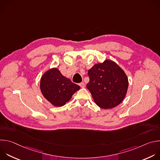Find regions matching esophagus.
Masks as SVG:
<instances>
[{"instance_id":"esophagus-1","label":"esophagus","mask_w":160,"mask_h":160,"mask_svg":"<svg viewBox=\"0 0 160 160\" xmlns=\"http://www.w3.org/2000/svg\"><path fill=\"white\" fill-rule=\"evenodd\" d=\"M79 85L82 87V88H84L85 87V83L83 82H81L80 83H79Z\"/></svg>"}]
</instances>
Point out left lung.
<instances>
[{
	"mask_svg": "<svg viewBox=\"0 0 160 160\" xmlns=\"http://www.w3.org/2000/svg\"><path fill=\"white\" fill-rule=\"evenodd\" d=\"M89 82L87 88L95 103L102 109H111L124 99L128 87L127 77L114 61L105 60L94 64L88 71Z\"/></svg>",
	"mask_w": 160,
	"mask_h": 160,
	"instance_id": "8db88e82",
	"label": "left lung"
}]
</instances>
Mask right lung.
I'll return each mask as SVG.
<instances>
[{
	"instance_id": "obj_1",
	"label": "right lung",
	"mask_w": 160,
	"mask_h": 160,
	"mask_svg": "<svg viewBox=\"0 0 160 160\" xmlns=\"http://www.w3.org/2000/svg\"><path fill=\"white\" fill-rule=\"evenodd\" d=\"M40 87L43 96L54 106H62L80 89V86L63 76L56 68L45 72Z\"/></svg>"
}]
</instances>
